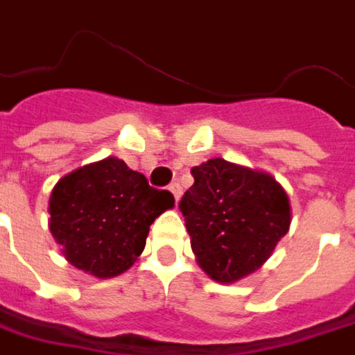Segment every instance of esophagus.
I'll use <instances>...</instances> for the list:
<instances>
[{
	"label": "esophagus",
	"mask_w": 355,
	"mask_h": 355,
	"mask_svg": "<svg viewBox=\"0 0 355 355\" xmlns=\"http://www.w3.org/2000/svg\"><path fill=\"white\" fill-rule=\"evenodd\" d=\"M168 191L175 194V200L178 202V200H180V194H182V189H180V184H178V182H173V184L168 187Z\"/></svg>",
	"instance_id": "obj_1"
}]
</instances>
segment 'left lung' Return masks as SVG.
<instances>
[{
    "label": "left lung",
    "instance_id": "1",
    "mask_svg": "<svg viewBox=\"0 0 355 355\" xmlns=\"http://www.w3.org/2000/svg\"><path fill=\"white\" fill-rule=\"evenodd\" d=\"M180 200L198 266L218 284L250 276L290 230V198L276 178L224 159L193 166Z\"/></svg>",
    "mask_w": 355,
    "mask_h": 355
}]
</instances>
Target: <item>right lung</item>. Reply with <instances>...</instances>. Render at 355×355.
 Wrapping results in <instances>:
<instances>
[{
  "instance_id": "right-lung-1",
  "label": "right lung",
  "mask_w": 355,
  "mask_h": 355,
  "mask_svg": "<svg viewBox=\"0 0 355 355\" xmlns=\"http://www.w3.org/2000/svg\"><path fill=\"white\" fill-rule=\"evenodd\" d=\"M175 207L168 191L107 157L71 171L49 196V230L71 266L95 278L127 272L147 244L148 228Z\"/></svg>"
}]
</instances>
